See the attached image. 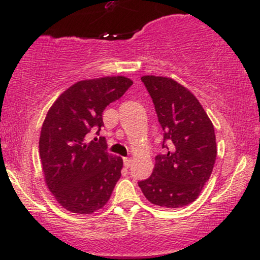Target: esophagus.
I'll use <instances>...</instances> for the list:
<instances>
[{
    "instance_id": "esophagus-1",
    "label": "esophagus",
    "mask_w": 260,
    "mask_h": 260,
    "mask_svg": "<svg viewBox=\"0 0 260 260\" xmlns=\"http://www.w3.org/2000/svg\"><path fill=\"white\" fill-rule=\"evenodd\" d=\"M123 164H124V168H129L131 164H132V160H131L129 157H124Z\"/></svg>"
}]
</instances>
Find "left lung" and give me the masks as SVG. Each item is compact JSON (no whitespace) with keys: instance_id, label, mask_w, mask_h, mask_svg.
Listing matches in <instances>:
<instances>
[{"instance_id":"obj_1","label":"left lung","mask_w":260,"mask_h":260,"mask_svg":"<svg viewBox=\"0 0 260 260\" xmlns=\"http://www.w3.org/2000/svg\"><path fill=\"white\" fill-rule=\"evenodd\" d=\"M142 82L153 100L164 139V154L155 156L153 174L138 182L149 202L181 208L201 194L216 160L214 126L187 88L166 77L144 76Z\"/></svg>"}]
</instances>
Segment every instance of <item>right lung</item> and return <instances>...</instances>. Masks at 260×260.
I'll return each instance as SVG.
<instances>
[{"label":"right lung","mask_w":260,"mask_h":260,"mask_svg":"<svg viewBox=\"0 0 260 260\" xmlns=\"http://www.w3.org/2000/svg\"><path fill=\"white\" fill-rule=\"evenodd\" d=\"M132 84L120 76L80 80L62 92L47 112L39 140L45 182L68 211L99 210L120 180L121 157L109 154L105 138L88 143V136L100 132L104 110Z\"/></svg>","instance_id":"1"}]
</instances>
